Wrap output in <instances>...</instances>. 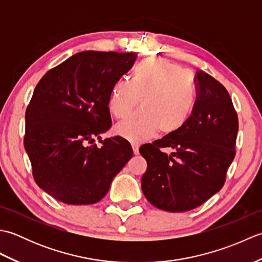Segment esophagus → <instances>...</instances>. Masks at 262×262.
<instances>
[{
    "instance_id": "obj_1",
    "label": "esophagus",
    "mask_w": 262,
    "mask_h": 262,
    "mask_svg": "<svg viewBox=\"0 0 262 262\" xmlns=\"http://www.w3.org/2000/svg\"><path fill=\"white\" fill-rule=\"evenodd\" d=\"M132 147H133V152H134L135 155L140 153V151H138V149H140V146H138L137 144H132Z\"/></svg>"
}]
</instances>
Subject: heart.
<instances>
[{"label": "heart", "mask_w": 262, "mask_h": 262, "mask_svg": "<svg viewBox=\"0 0 262 262\" xmlns=\"http://www.w3.org/2000/svg\"><path fill=\"white\" fill-rule=\"evenodd\" d=\"M142 110L118 122L115 133L132 143H142L159 130L179 132L190 120L198 101L193 76L164 58H145L135 65L130 81L118 80L110 89L108 108L124 118L140 103Z\"/></svg>", "instance_id": "b5f03b06"}]
</instances>
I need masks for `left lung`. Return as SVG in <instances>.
I'll return each instance as SVG.
<instances>
[{
    "label": "left lung",
    "mask_w": 262,
    "mask_h": 262,
    "mask_svg": "<svg viewBox=\"0 0 262 262\" xmlns=\"http://www.w3.org/2000/svg\"><path fill=\"white\" fill-rule=\"evenodd\" d=\"M194 81L198 101L190 120L179 132L140 148L147 162L144 196L171 213L196 208L219 192L235 157L238 120L229 92L203 71Z\"/></svg>",
    "instance_id": "obj_1"
}]
</instances>
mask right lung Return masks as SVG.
<instances>
[{"label": "right lung", "mask_w": 262, "mask_h": 262, "mask_svg": "<svg viewBox=\"0 0 262 262\" xmlns=\"http://www.w3.org/2000/svg\"><path fill=\"white\" fill-rule=\"evenodd\" d=\"M135 59V53L81 52L38 82L26 110L24 144L33 179L53 198L69 205L98 203L132 159L126 140L101 141V134L111 127L110 89Z\"/></svg>", "instance_id": "right-lung-1"}]
</instances>
